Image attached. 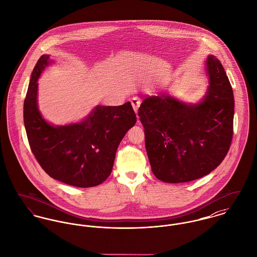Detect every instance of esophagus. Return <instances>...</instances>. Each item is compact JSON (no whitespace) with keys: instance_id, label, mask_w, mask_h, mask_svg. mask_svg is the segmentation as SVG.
Instances as JSON below:
<instances>
[{"instance_id":"34e87169","label":"esophagus","mask_w":257,"mask_h":257,"mask_svg":"<svg viewBox=\"0 0 257 257\" xmlns=\"http://www.w3.org/2000/svg\"><path fill=\"white\" fill-rule=\"evenodd\" d=\"M131 104H132V106H133L134 111L137 113V112H138L139 106H140V104H141V101H140L138 99L134 98V99H131Z\"/></svg>"}]
</instances>
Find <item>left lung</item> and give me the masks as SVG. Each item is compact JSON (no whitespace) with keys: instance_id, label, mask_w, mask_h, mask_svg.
<instances>
[{"instance_id":"left-lung-1","label":"left lung","mask_w":257,"mask_h":257,"mask_svg":"<svg viewBox=\"0 0 257 257\" xmlns=\"http://www.w3.org/2000/svg\"><path fill=\"white\" fill-rule=\"evenodd\" d=\"M206 93L197 103L147 96L139 107L152 171L165 183H185L213 171L233 138L234 94L219 59L205 60Z\"/></svg>"}]
</instances>
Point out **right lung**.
<instances>
[{"label":"right lung","mask_w":257,"mask_h":257,"mask_svg":"<svg viewBox=\"0 0 257 257\" xmlns=\"http://www.w3.org/2000/svg\"><path fill=\"white\" fill-rule=\"evenodd\" d=\"M54 62L50 55L37 61L23 105V120L34 157L45 172L79 188L95 187L111 173L121 140L136 121L130 101L118 106L97 105L80 122L53 125L38 108L37 81Z\"/></svg>","instance_id":"1"}]
</instances>
